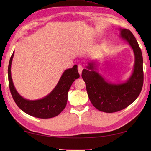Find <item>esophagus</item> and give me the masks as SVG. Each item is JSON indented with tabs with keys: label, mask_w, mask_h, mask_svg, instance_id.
Masks as SVG:
<instances>
[{
	"label": "esophagus",
	"mask_w": 151,
	"mask_h": 151,
	"mask_svg": "<svg viewBox=\"0 0 151 151\" xmlns=\"http://www.w3.org/2000/svg\"><path fill=\"white\" fill-rule=\"evenodd\" d=\"M82 70H83V67L82 65H78V73L80 74V75H81L82 72Z\"/></svg>",
	"instance_id": "34e87169"
}]
</instances>
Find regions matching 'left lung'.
I'll use <instances>...</instances> for the list:
<instances>
[{"label": "left lung", "instance_id": "left-lung-1", "mask_svg": "<svg viewBox=\"0 0 151 151\" xmlns=\"http://www.w3.org/2000/svg\"><path fill=\"white\" fill-rule=\"evenodd\" d=\"M120 37L130 45L135 57L133 72L125 82L111 83L97 71L98 63L90 61L82 73L91 104L99 111L113 113L123 110L136 100L143 84V56L138 43L129 30L120 28Z\"/></svg>", "mask_w": 151, "mask_h": 151}]
</instances>
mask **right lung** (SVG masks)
<instances>
[{
    "label": "right lung",
    "instance_id": "1",
    "mask_svg": "<svg viewBox=\"0 0 151 151\" xmlns=\"http://www.w3.org/2000/svg\"><path fill=\"white\" fill-rule=\"evenodd\" d=\"M14 51L10 58L8 74L9 87L12 97L17 106L25 113L34 117L49 119L57 116L65 108L67 93L73 82L80 77L77 65L67 69L62 74L56 87L49 95L38 100L30 101L19 94L13 83L11 75V65Z\"/></svg>",
    "mask_w": 151,
    "mask_h": 151
}]
</instances>
